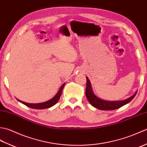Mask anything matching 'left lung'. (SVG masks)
<instances>
[{
    "label": "left lung",
    "mask_w": 147,
    "mask_h": 147,
    "mask_svg": "<svg viewBox=\"0 0 147 147\" xmlns=\"http://www.w3.org/2000/svg\"><path fill=\"white\" fill-rule=\"evenodd\" d=\"M86 78V92L85 95L88 102L90 103V104L93 105L96 109H98L100 110L103 111H110V110H115L118 108L121 107L122 106L127 104L133 99L135 97L136 93L135 94L130 96L129 98H127L124 100H119V101H107L99 98L97 96H95L93 93L92 88V85L90 83V80L88 77Z\"/></svg>",
    "instance_id": "left-lung-1"
}]
</instances>
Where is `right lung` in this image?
Instances as JSON below:
<instances>
[{
    "label": "right lung",
    "mask_w": 147,
    "mask_h": 147,
    "mask_svg": "<svg viewBox=\"0 0 147 147\" xmlns=\"http://www.w3.org/2000/svg\"><path fill=\"white\" fill-rule=\"evenodd\" d=\"M65 85V83H64L63 85H62L60 89L59 90L58 92L57 93V94H56L54 97L52 98H51V100H49L45 102H43V103H39V104H30V103H26V102H24L23 101H21L20 100L18 99L17 100L19 101L22 104H23L24 105H26L27 107H29L30 108H32V109H47V108H50L52 107L53 105H54L56 103H57L59 98L61 97V95L62 94V89H63L64 86Z\"/></svg>",
    "instance_id": "1"
}]
</instances>
